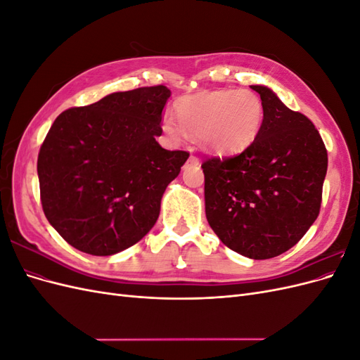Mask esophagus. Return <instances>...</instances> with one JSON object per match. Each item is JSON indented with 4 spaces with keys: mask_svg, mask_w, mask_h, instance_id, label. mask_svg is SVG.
<instances>
[{
    "mask_svg": "<svg viewBox=\"0 0 360 360\" xmlns=\"http://www.w3.org/2000/svg\"><path fill=\"white\" fill-rule=\"evenodd\" d=\"M188 163H189V165H200V159L191 155V156H189V159H188Z\"/></svg>",
    "mask_w": 360,
    "mask_h": 360,
    "instance_id": "34e87169",
    "label": "esophagus"
}]
</instances>
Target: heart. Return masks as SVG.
Here are the masks:
<instances>
[{
  "label": "heart",
  "mask_w": 360,
  "mask_h": 360,
  "mask_svg": "<svg viewBox=\"0 0 360 360\" xmlns=\"http://www.w3.org/2000/svg\"><path fill=\"white\" fill-rule=\"evenodd\" d=\"M177 121L162 118V129L180 141L186 132L217 155L240 153L252 146L264 123V105L250 90H207L176 102Z\"/></svg>",
  "instance_id": "obj_1"
}]
</instances>
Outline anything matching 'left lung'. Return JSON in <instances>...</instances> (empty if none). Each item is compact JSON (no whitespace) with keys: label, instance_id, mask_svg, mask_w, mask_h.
I'll use <instances>...</instances> for the list:
<instances>
[{"label":"left lung","instance_id":"8db88e82","mask_svg":"<svg viewBox=\"0 0 360 360\" xmlns=\"http://www.w3.org/2000/svg\"><path fill=\"white\" fill-rule=\"evenodd\" d=\"M255 143L233 158L202 162L205 216L221 242L252 259L296 245L317 219L328 151L311 120L291 111L264 85Z\"/></svg>","mask_w":360,"mask_h":360}]
</instances>
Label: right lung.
I'll use <instances>...</instances> for the list:
<instances>
[{
  "label": "right lung",
  "instance_id": "1",
  "mask_svg": "<svg viewBox=\"0 0 360 360\" xmlns=\"http://www.w3.org/2000/svg\"><path fill=\"white\" fill-rule=\"evenodd\" d=\"M165 85L118 91L61 112L37 159L46 219L81 252L106 257L139 242L188 151L162 148Z\"/></svg>",
  "mask_w": 360,
  "mask_h": 360
}]
</instances>
